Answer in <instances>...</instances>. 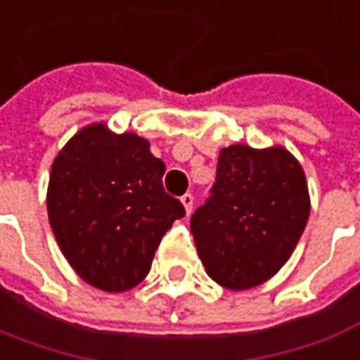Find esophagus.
<instances>
[{
    "instance_id": "34e87169",
    "label": "esophagus",
    "mask_w": 360,
    "mask_h": 360,
    "mask_svg": "<svg viewBox=\"0 0 360 360\" xmlns=\"http://www.w3.org/2000/svg\"><path fill=\"white\" fill-rule=\"evenodd\" d=\"M180 200H182V204H184L186 213L190 215V213H192V210H194V195H192V194H184V195H182V198H180Z\"/></svg>"
}]
</instances>
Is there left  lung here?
Returning <instances> with one entry per match:
<instances>
[{
  "mask_svg": "<svg viewBox=\"0 0 360 360\" xmlns=\"http://www.w3.org/2000/svg\"><path fill=\"white\" fill-rule=\"evenodd\" d=\"M308 217L306 176L288 150L231 145L219 153L210 198L190 227L210 278L247 290L284 266Z\"/></svg>",
  "mask_w": 360,
  "mask_h": 360,
  "instance_id": "obj_1",
  "label": "left lung"
}]
</instances>
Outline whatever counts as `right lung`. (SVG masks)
I'll use <instances>...</instances> for the list:
<instances>
[{"label": "right lung", "mask_w": 360, "mask_h": 360, "mask_svg": "<svg viewBox=\"0 0 360 360\" xmlns=\"http://www.w3.org/2000/svg\"><path fill=\"white\" fill-rule=\"evenodd\" d=\"M147 139L82 129L56 156L49 182V221L72 269L96 288L125 292L150 270L160 239L184 217L166 194V166Z\"/></svg>", "instance_id": "add662e5"}]
</instances>
